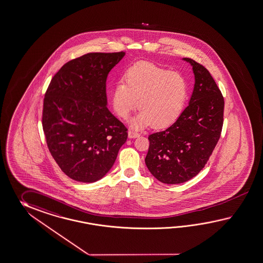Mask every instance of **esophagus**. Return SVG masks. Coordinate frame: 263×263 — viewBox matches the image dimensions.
Listing matches in <instances>:
<instances>
[{
	"label": "esophagus",
	"instance_id": "34e87169",
	"mask_svg": "<svg viewBox=\"0 0 263 263\" xmlns=\"http://www.w3.org/2000/svg\"><path fill=\"white\" fill-rule=\"evenodd\" d=\"M138 137H140V133L136 132L134 130H130L129 131L128 138H130V139H135V138H138Z\"/></svg>",
	"mask_w": 263,
	"mask_h": 263
}]
</instances>
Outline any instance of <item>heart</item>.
I'll return each instance as SVG.
<instances>
[{
  "instance_id": "obj_1",
  "label": "heart",
  "mask_w": 263,
  "mask_h": 263,
  "mask_svg": "<svg viewBox=\"0 0 263 263\" xmlns=\"http://www.w3.org/2000/svg\"><path fill=\"white\" fill-rule=\"evenodd\" d=\"M124 82L116 85L112 103L122 119H127L132 110L139 106L141 111L131 122L134 128L151 124L155 128H164L182 112L188 97V83L178 71L141 62L129 67Z\"/></svg>"
}]
</instances>
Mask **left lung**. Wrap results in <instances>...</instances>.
<instances>
[{
	"label": "left lung",
	"instance_id": "obj_1",
	"mask_svg": "<svg viewBox=\"0 0 263 263\" xmlns=\"http://www.w3.org/2000/svg\"><path fill=\"white\" fill-rule=\"evenodd\" d=\"M195 85L189 104L171 126L149 135L145 164L162 183L179 184L205 166L223 124L224 99L209 71L192 59Z\"/></svg>",
	"mask_w": 263,
	"mask_h": 263
}]
</instances>
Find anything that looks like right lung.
Masks as SVG:
<instances>
[{
  "label": "right lung",
  "instance_id": "1",
  "mask_svg": "<svg viewBox=\"0 0 263 263\" xmlns=\"http://www.w3.org/2000/svg\"><path fill=\"white\" fill-rule=\"evenodd\" d=\"M125 52L88 53L71 60L45 92L43 129L47 147L70 179L103 178L127 140V128L107 108L106 79Z\"/></svg>",
  "mask_w": 263,
  "mask_h": 263
}]
</instances>
